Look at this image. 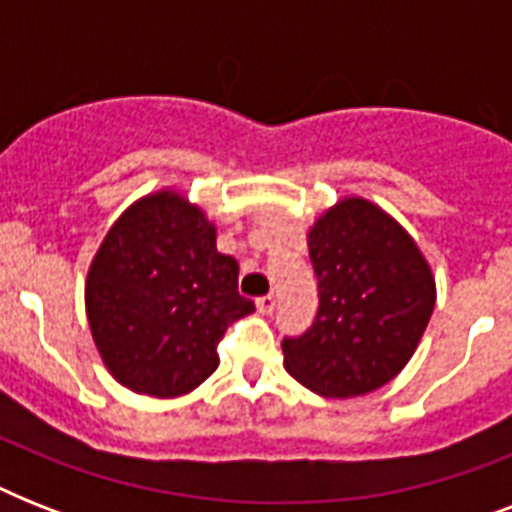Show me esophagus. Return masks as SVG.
<instances>
[{"mask_svg":"<svg viewBox=\"0 0 512 512\" xmlns=\"http://www.w3.org/2000/svg\"><path fill=\"white\" fill-rule=\"evenodd\" d=\"M255 305H257V311L263 313V316H268V313H273V308H276V297H273V295L257 297Z\"/></svg>","mask_w":512,"mask_h":512,"instance_id":"1","label":"esophagus"}]
</instances>
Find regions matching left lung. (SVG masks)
<instances>
[{"instance_id":"obj_1","label":"left lung","mask_w":512,"mask_h":512,"mask_svg":"<svg viewBox=\"0 0 512 512\" xmlns=\"http://www.w3.org/2000/svg\"><path fill=\"white\" fill-rule=\"evenodd\" d=\"M319 313L303 337L281 342L284 366L324 398L388 385L420 345L436 308V276L396 217L345 196L308 228Z\"/></svg>"}]
</instances>
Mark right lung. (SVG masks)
I'll use <instances>...</instances> for the list:
<instances>
[{
    "mask_svg": "<svg viewBox=\"0 0 512 512\" xmlns=\"http://www.w3.org/2000/svg\"><path fill=\"white\" fill-rule=\"evenodd\" d=\"M95 348L119 385L154 398L191 393L215 372L217 342L255 313L217 225L175 188L132 201L108 228L84 281Z\"/></svg>",
    "mask_w": 512,
    "mask_h": 512,
    "instance_id": "add662e5",
    "label": "right lung"
}]
</instances>
